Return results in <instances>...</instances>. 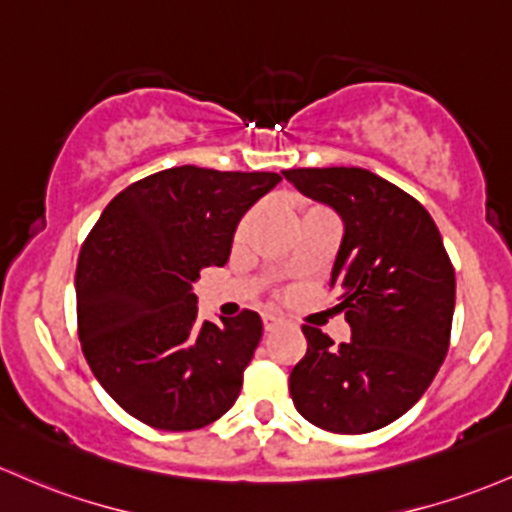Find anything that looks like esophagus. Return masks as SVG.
Here are the masks:
<instances>
[{"instance_id": "obj_1", "label": "esophagus", "mask_w": 512, "mask_h": 512, "mask_svg": "<svg viewBox=\"0 0 512 512\" xmlns=\"http://www.w3.org/2000/svg\"><path fill=\"white\" fill-rule=\"evenodd\" d=\"M262 325H265V333H272V330H277L279 325H282V318L265 313V316H262Z\"/></svg>"}]
</instances>
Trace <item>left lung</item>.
Here are the masks:
<instances>
[{
    "mask_svg": "<svg viewBox=\"0 0 512 512\" xmlns=\"http://www.w3.org/2000/svg\"><path fill=\"white\" fill-rule=\"evenodd\" d=\"M286 182L340 216L330 286L352 340L303 325L308 350L289 376L308 423L359 435L411 411L445 362L454 316V269L430 213L362 167L284 170Z\"/></svg>",
    "mask_w": 512,
    "mask_h": 512,
    "instance_id": "obj_1",
    "label": "left lung"
}]
</instances>
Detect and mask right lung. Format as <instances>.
I'll list each match as a JSON object with an SVG mask.
<instances>
[{
	"label": "right lung",
	"mask_w": 512,
	"mask_h": 512,
	"mask_svg": "<svg viewBox=\"0 0 512 512\" xmlns=\"http://www.w3.org/2000/svg\"><path fill=\"white\" fill-rule=\"evenodd\" d=\"M282 177L182 165L111 199L77 260V325L89 369L133 418L196 430L240 396L262 320H199L194 282L223 267L240 218Z\"/></svg>",
	"instance_id": "add662e5"
}]
</instances>
